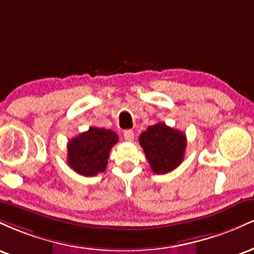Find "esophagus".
I'll return each instance as SVG.
<instances>
[{
	"mask_svg": "<svg viewBox=\"0 0 254 254\" xmlns=\"http://www.w3.org/2000/svg\"><path fill=\"white\" fill-rule=\"evenodd\" d=\"M133 131L132 130H125L124 131V138H125V141H127V142H131L133 139Z\"/></svg>",
	"mask_w": 254,
	"mask_h": 254,
	"instance_id": "34e87169",
	"label": "esophagus"
}]
</instances>
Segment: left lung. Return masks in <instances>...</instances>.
Masks as SVG:
<instances>
[{
    "label": "left lung",
    "mask_w": 254,
    "mask_h": 254,
    "mask_svg": "<svg viewBox=\"0 0 254 254\" xmlns=\"http://www.w3.org/2000/svg\"><path fill=\"white\" fill-rule=\"evenodd\" d=\"M139 144L143 148L151 171L156 174H165L182 164L186 136L165 123H156L141 133Z\"/></svg>",
    "instance_id": "left-lung-1"
}]
</instances>
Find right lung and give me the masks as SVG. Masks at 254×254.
<instances>
[{
	"label": "right lung",
	"mask_w": 254,
	"mask_h": 254,
	"mask_svg": "<svg viewBox=\"0 0 254 254\" xmlns=\"http://www.w3.org/2000/svg\"><path fill=\"white\" fill-rule=\"evenodd\" d=\"M118 142L115 131L90 127L68 142V165L84 177L97 176L106 170L110 150Z\"/></svg>",
	"instance_id": "obj_1"
}]
</instances>
